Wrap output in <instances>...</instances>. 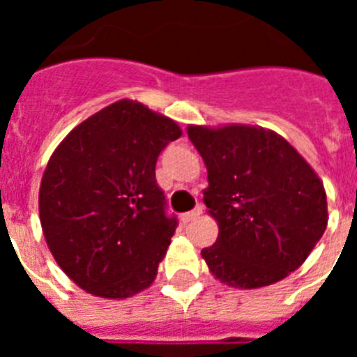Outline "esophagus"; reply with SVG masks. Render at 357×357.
Returning <instances> with one entry per match:
<instances>
[{"mask_svg": "<svg viewBox=\"0 0 357 357\" xmlns=\"http://www.w3.org/2000/svg\"><path fill=\"white\" fill-rule=\"evenodd\" d=\"M200 214H202V207L198 206V207H195L193 211H189V213L182 214V222H184V223L193 222V220H197V218L200 216Z\"/></svg>", "mask_w": 357, "mask_h": 357, "instance_id": "1", "label": "esophagus"}]
</instances>
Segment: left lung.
<instances>
[{
  "mask_svg": "<svg viewBox=\"0 0 357 357\" xmlns=\"http://www.w3.org/2000/svg\"><path fill=\"white\" fill-rule=\"evenodd\" d=\"M188 135L207 168V213L218 239L204 248L214 279L255 289L301 266L327 227L324 182L273 130L252 125L200 127Z\"/></svg>",
  "mask_w": 357,
  "mask_h": 357,
  "instance_id": "1",
  "label": "left lung"
}]
</instances>
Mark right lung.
I'll list each match as a JSON object with an SVG mask.
<instances>
[{"mask_svg":"<svg viewBox=\"0 0 357 357\" xmlns=\"http://www.w3.org/2000/svg\"><path fill=\"white\" fill-rule=\"evenodd\" d=\"M181 135L173 119L119 100L77 125L50 157L40 225L56 264L84 291L119 301L155 280L176 229L155 162Z\"/></svg>","mask_w":357,"mask_h":357,"instance_id":"add662e5","label":"right lung"}]
</instances>
